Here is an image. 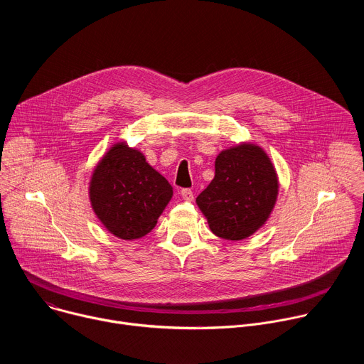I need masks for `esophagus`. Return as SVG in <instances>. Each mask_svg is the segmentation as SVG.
<instances>
[{
    "instance_id": "34e87169",
    "label": "esophagus",
    "mask_w": 364,
    "mask_h": 364,
    "mask_svg": "<svg viewBox=\"0 0 364 364\" xmlns=\"http://www.w3.org/2000/svg\"><path fill=\"white\" fill-rule=\"evenodd\" d=\"M181 197L186 201H193L194 200V194H193V191L190 188H183L181 190Z\"/></svg>"
}]
</instances>
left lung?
<instances>
[{"label":"left lung","mask_w":364,"mask_h":364,"mask_svg":"<svg viewBox=\"0 0 364 364\" xmlns=\"http://www.w3.org/2000/svg\"><path fill=\"white\" fill-rule=\"evenodd\" d=\"M278 191V174L265 149L240 142L219 152L215 178L196 203L216 236L243 240L268 222Z\"/></svg>","instance_id":"left-lung-1"}]
</instances>
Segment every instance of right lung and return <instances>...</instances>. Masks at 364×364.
Returning <instances> with one entry per match:
<instances>
[{
  "label": "right lung",
  "instance_id": "right-lung-1",
  "mask_svg": "<svg viewBox=\"0 0 364 364\" xmlns=\"http://www.w3.org/2000/svg\"><path fill=\"white\" fill-rule=\"evenodd\" d=\"M171 197V184L125 141L103 154L89 181V200L96 218L111 235L124 240L148 235Z\"/></svg>",
  "mask_w": 364,
  "mask_h": 364
}]
</instances>
